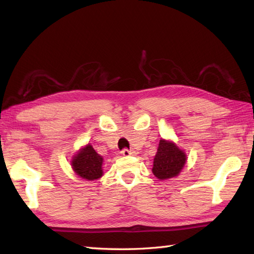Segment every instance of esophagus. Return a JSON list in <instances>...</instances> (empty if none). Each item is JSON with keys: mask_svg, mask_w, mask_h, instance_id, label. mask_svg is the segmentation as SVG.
I'll use <instances>...</instances> for the list:
<instances>
[{"mask_svg": "<svg viewBox=\"0 0 254 254\" xmlns=\"http://www.w3.org/2000/svg\"><path fill=\"white\" fill-rule=\"evenodd\" d=\"M121 154L124 156V157H128V156H132V155H134L135 153H134L133 150H128L127 148H124L122 152H121Z\"/></svg>", "mask_w": 254, "mask_h": 254, "instance_id": "1", "label": "esophagus"}]
</instances>
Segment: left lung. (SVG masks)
<instances>
[{
  "label": "left lung",
  "instance_id": "1",
  "mask_svg": "<svg viewBox=\"0 0 254 254\" xmlns=\"http://www.w3.org/2000/svg\"><path fill=\"white\" fill-rule=\"evenodd\" d=\"M187 155L171 141L160 139L155 155L153 174L159 180L170 179L180 174L186 165Z\"/></svg>",
  "mask_w": 254,
  "mask_h": 254
}]
</instances>
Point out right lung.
Segmentation results:
<instances>
[{"label": "right lung", "mask_w": 254, "mask_h": 254, "mask_svg": "<svg viewBox=\"0 0 254 254\" xmlns=\"http://www.w3.org/2000/svg\"><path fill=\"white\" fill-rule=\"evenodd\" d=\"M102 161L104 158L96 153L90 144L80 148L79 152L73 156L71 165L75 174L83 179L93 181L102 176Z\"/></svg>", "instance_id": "add662e5"}]
</instances>
